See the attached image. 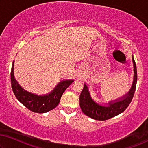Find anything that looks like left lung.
Segmentation results:
<instances>
[{"label": "left lung", "mask_w": 148, "mask_h": 148, "mask_svg": "<svg viewBox=\"0 0 148 148\" xmlns=\"http://www.w3.org/2000/svg\"><path fill=\"white\" fill-rule=\"evenodd\" d=\"M134 67V78L132 86L130 92L118 101L110 102L108 106L99 105L94 102L90 97L86 85L84 84V88L80 95V106L83 113L90 118L94 120L103 121L107 120L122 113L128 107L131 103L136 91L137 84L138 74L136 64L134 57L132 56Z\"/></svg>", "instance_id": "obj_1"}]
</instances>
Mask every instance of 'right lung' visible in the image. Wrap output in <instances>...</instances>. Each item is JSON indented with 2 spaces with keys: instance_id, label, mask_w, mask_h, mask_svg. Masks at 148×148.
Here are the masks:
<instances>
[{
  "instance_id": "1",
  "label": "right lung",
  "mask_w": 148,
  "mask_h": 148,
  "mask_svg": "<svg viewBox=\"0 0 148 148\" xmlns=\"http://www.w3.org/2000/svg\"><path fill=\"white\" fill-rule=\"evenodd\" d=\"M14 62L10 72L11 86L16 98L28 110L36 113H45L55 108L60 101L61 96L73 80L61 82L51 93L46 96H37L26 92L21 87L14 76Z\"/></svg>"
}]
</instances>
